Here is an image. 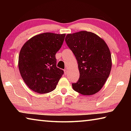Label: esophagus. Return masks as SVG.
Segmentation results:
<instances>
[{"instance_id":"34e87169","label":"esophagus","mask_w":131,"mask_h":131,"mask_svg":"<svg viewBox=\"0 0 131 131\" xmlns=\"http://www.w3.org/2000/svg\"><path fill=\"white\" fill-rule=\"evenodd\" d=\"M64 72H65V74H66L68 73V69H64Z\"/></svg>"}]
</instances>
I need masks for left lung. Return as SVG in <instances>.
Here are the masks:
<instances>
[{
  "mask_svg": "<svg viewBox=\"0 0 131 131\" xmlns=\"http://www.w3.org/2000/svg\"><path fill=\"white\" fill-rule=\"evenodd\" d=\"M65 41L76 57L80 72L73 89L84 95L96 94L105 84L112 69L107 44L97 35L84 30L68 34Z\"/></svg>",
  "mask_w": 131,
  "mask_h": 131,
  "instance_id": "8db88e82",
  "label": "left lung"
}]
</instances>
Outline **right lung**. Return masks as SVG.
Masks as SVG:
<instances>
[{"instance_id": "right-lung-1", "label": "right lung", "mask_w": 131, "mask_h": 131, "mask_svg": "<svg viewBox=\"0 0 131 131\" xmlns=\"http://www.w3.org/2000/svg\"><path fill=\"white\" fill-rule=\"evenodd\" d=\"M65 34L46 32L26 42L19 54L21 76L31 90L46 94L54 90L63 70L57 67L55 54L60 49Z\"/></svg>"}]
</instances>
